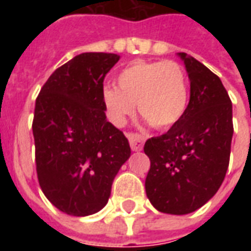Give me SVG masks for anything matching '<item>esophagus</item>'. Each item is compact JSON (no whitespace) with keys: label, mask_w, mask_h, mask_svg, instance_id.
<instances>
[{"label":"esophagus","mask_w":251,"mask_h":251,"mask_svg":"<svg viewBox=\"0 0 251 251\" xmlns=\"http://www.w3.org/2000/svg\"><path fill=\"white\" fill-rule=\"evenodd\" d=\"M126 137H127V140H129L131 151H134V152H140V151H142V147H144V137H142L141 134L129 131V133H126Z\"/></svg>","instance_id":"esophagus-1"}]
</instances>
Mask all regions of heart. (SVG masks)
Here are the masks:
<instances>
[{"instance_id":"b5f03b06","label":"heart","mask_w":251,"mask_h":251,"mask_svg":"<svg viewBox=\"0 0 251 251\" xmlns=\"http://www.w3.org/2000/svg\"><path fill=\"white\" fill-rule=\"evenodd\" d=\"M117 87L103 88L102 98L109 118L122 126L134 113L158 129L172 126L183 117L189 100L185 68L174 60H136L115 77Z\"/></svg>"}]
</instances>
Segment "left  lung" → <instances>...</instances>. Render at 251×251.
<instances>
[{
	"label": "left lung",
	"instance_id": "left-lung-1",
	"mask_svg": "<svg viewBox=\"0 0 251 251\" xmlns=\"http://www.w3.org/2000/svg\"><path fill=\"white\" fill-rule=\"evenodd\" d=\"M191 82L187 110L167 133L145 142L148 199L165 214L194 212L216 194L228 168L232 104L219 76L180 52Z\"/></svg>",
	"mask_w": 251,
	"mask_h": 251
}]
</instances>
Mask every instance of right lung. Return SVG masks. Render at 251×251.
Returning a JSON list of instances; mask_svg holds the SVG:
<instances>
[{"label": "right lung", "mask_w": 251, "mask_h": 251, "mask_svg": "<svg viewBox=\"0 0 251 251\" xmlns=\"http://www.w3.org/2000/svg\"><path fill=\"white\" fill-rule=\"evenodd\" d=\"M115 53L86 52L56 68L37 95L32 130L37 179L47 199L68 215L103 208L130 147L106 121L102 93Z\"/></svg>", "instance_id": "right-lung-1"}]
</instances>
